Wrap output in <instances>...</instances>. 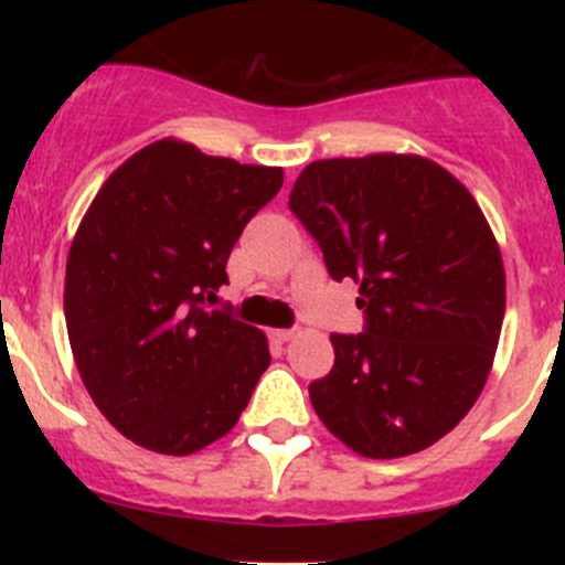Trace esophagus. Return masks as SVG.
<instances>
[{"mask_svg": "<svg viewBox=\"0 0 565 565\" xmlns=\"http://www.w3.org/2000/svg\"><path fill=\"white\" fill-rule=\"evenodd\" d=\"M291 337H294L291 328H274V331H271L274 342H288V339H291Z\"/></svg>", "mask_w": 565, "mask_h": 565, "instance_id": "esophagus-1", "label": "esophagus"}]
</instances>
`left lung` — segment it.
I'll use <instances>...</instances> for the list:
<instances>
[{"mask_svg":"<svg viewBox=\"0 0 565 565\" xmlns=\"http://www.w3.org/2000/svg\"><path fill=\"white\" fill-rule=\"evenodd\" d=\"M288 206L333 279H353L364 333H331L333 367L308 387L328 430L364 458L427 450L487 384L507 308L498 239L469 189L422 154L328 158Z\"/></svg>","mask_w":565,"mask_h":565,"instance_id":"obj_1","label":"left lung"}]
</instances>
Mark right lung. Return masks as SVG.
I'll list each match as a JSON object with an SVG mask.
<instances>
[{
  "label": "right lung",
  "mask_w": 565,
  "mask_h": 565,
  "mask_svg": "<svg viewBox=\"0 0 565 565\" xmlns=\"http://www.w3.org/2000/svg\"><path fill=\"white\" fill-rule=\"evenodd\" d=\"M282 169L206 154L181 138L138 149L76 228L64 319L89 398L115 430L163 456L226 436L271 364L266 333L206 299Z\"/></svg>",
  "instance_id": "obj_1"
}]
</instances>
